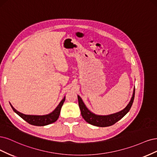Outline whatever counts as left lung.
I'll use <instances>...</instances> for the list:
<instances>
[{"mask_svg":"<svg viewBox=\"0 0 157 157\" xmlns=\"http://www.w3.org/2000/svg\"><path fill=\"white\" fill-rule=\"evenodd\" d=\"M134 95L135 87L134 88L132 97L131 98L130 102L127 104V105H126L123 109L119 111L118 112L107 115H97L93 113L92 112H90V111L87 108V106L85 105V104L83 102L82 98H81L79 95H78V98L79 106L81 110V113H82V117L85 120L86 122H87L88 123L94 126H100V127H105V126H109L114 124L120 119H122L124 116L129 112L130 109L131 108V106H132L133 104Z\"/></svg>","mask_w":157,"mask_h":157,"instance_id":"left-lung-1","label":"left lung"}]
</instances>
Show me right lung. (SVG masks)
Returning <instances> with one entry per match:
<instances>
[{
	"label": "right lung",
	"mask_w": 157,
	"mask_h": 157,
	"mask_svg": "<svg viewBox=\"0 0 157 157\" xmlns=\"http://www.w3.org/2000/svg\"><path fill=\"white\" fill-rule=\"evenodd\" d=\"M65 101V97L63 98V99L60 101L59 105L57 106L53 112L49 113L46 115H25L21 112H18L16 109H15L12 105L10 104L12 109L13 112L17 113L19 117H21L23 119H24L25 121H27L28 123L34 126H45L49 124H52L53 123H55L56 121L60 115V109H61L62 106L63 105V103Z\"/></svg>",
	"instance_id": "right-lung-1"
}]
</instances>
